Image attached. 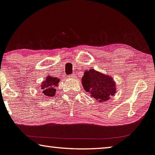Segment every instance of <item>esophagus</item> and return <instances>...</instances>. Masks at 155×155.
<instances>
[{
  "label": "esophagus",
  "mask_w": 155,
  "mask_h": 155,
  "mask_svg": "<svg viewBox=\"0 0 155 155\" xmlns=\"http://www.w3.org/2000/svg\"><path fill=\"white\" fill-rule=\"evenodd\" d=\"M69 77H70L71 78H75L76 75H75V74H72L70 75V76H69Z\"/></svg>",
  "instance_id": "34e87169"
}]
</instances>
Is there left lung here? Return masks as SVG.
<instances>
[{"label": "left lung", "mask_w": 155, "mask_h": 155, "mask_svg": "<svg viewBox=\"0 0 155 155\" xmlns=\"http://www.w3.org/2000/svg\"><path fill=\"white\" fill-rule=\"evenodd\" d=\"M81 81L85 91L100 102L109 100L116 91L113 78L94 69L85 71Z\"/></svg>", "instance_id": "obj_1"}]
</instances>
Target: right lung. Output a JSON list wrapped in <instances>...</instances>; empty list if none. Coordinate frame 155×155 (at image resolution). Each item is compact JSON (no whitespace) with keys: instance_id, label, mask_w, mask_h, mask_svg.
Returning a JSON list of instances; mask_svg holds the SVG:
<instances>
[{"instance_id":"1","label":"right lung","mask_w":155,"mask_h":155,"mask_svg":"<svg viewBox=\"0 0 155 155\" xmlns=\"http://www.w3.org/2000/svg\"><path fill=\"white\" fill-rule=\"evenodd\" d=\"M60 79L57 77H53L51 76H48L47 77L45 81H43L41 85V88L42 90V93L45 97L55 96V93L56 92V87L58 85Z\"/></svg>"}]
</instances>
